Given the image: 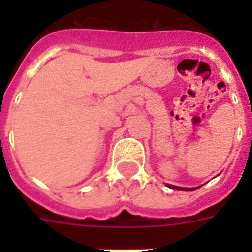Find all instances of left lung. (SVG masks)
<instances>
[{
  "label": "left lung",
  "instance_id": "left-lung-1",
  "mask_svg": "<svg viewBox=\"0 0 252 252\" xmlns=\"http://www.w3.org/2000/svg\"><path fill=\"white\" fill-rule=\"evenodd\" d=\"M168 187L171 189H175V190H189V192H190V190H195V189H197V188H182V187L169 186V184H168Z\"/></svg>",
  "mask_w": 252,
  "mask_h": 252
}]
</instances>
